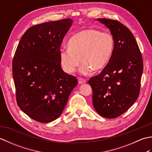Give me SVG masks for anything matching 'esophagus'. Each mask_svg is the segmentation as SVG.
<instances>
[{
    "instance_id": "esophagus-1",
    "label": "esophagus",
    "mask_w": 152,
    "mask_h": 152,
    "mask_svg": "<svg viewBox=\"0 0 152 152\" xmlns=\"http://www.w3.org/2000/svg\"><path fill=\"white\" fill-rule=\"evenodd\" d=\"M86 82V80L83 79V78H78V83H80V84H82V83H85Z\"/></svg>"
}]
</instances>
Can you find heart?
I'll return each instance as SVG.
<instances>
[{"label": "heart", "instance_id": "obj_1", "mask_svg": "<svg viewBox=\"0 0 152 152\" xmlns=\"http://www.w3.org/2000/svg\"><path fill=\"white\" fill-rule=\"evenodd\" d=\"M114 48V38L110 34L96 29L83 30L70 38L68 50L60 51L61 66L64 72L71 74L82 61L80 73L87 75L93 70L99 72L108 64Z\"/></svg>", "mask_w": 152, "mask_h": 152}]
</instances>
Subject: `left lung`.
Instances as JSON below:
<instances>
[{
    "instance_id": "obj_1",
    "label": "left lung",
    "mask_w": 152,
    "mask_h": 152,
    "mask_svg": "<svg viewBox=\"0 0 152 152\" xmlns=\"http://www.w3.org/2000/svg\"><path fill=\"white\" fill-rule=\"evenodd\" d=\"M109 28L114 48L102 72L88 81L93 91V104L99 115L115 118L133 105L140 93L143 61L135 38L118 21L96 19Z\"/></svg>"
}]
</instances>
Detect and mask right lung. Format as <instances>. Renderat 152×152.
<instances>
[{"instance_id":"1","label":"right lung","mask_w":152,"mask_h":152,"mask_svg":"<svg viewBox=\"0 0 152 152\" xmlns=\"http://www.w3.org/2000/svg\"><path fill=\"white\" fill-rule=\"evenodd\" d=\"M72 23L65 19L31 27L16 49L12 73L18 105L38 122L59 118L78 83L60 63L61 44Z\"/></svg>"}]
</instances>
